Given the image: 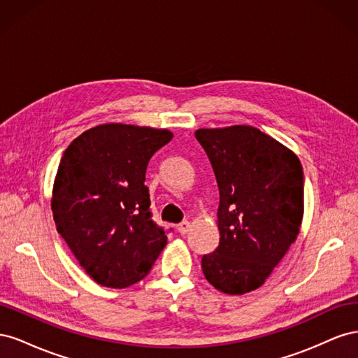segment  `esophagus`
Masks as SVG:
<instances>
[{"mask_svg": "<svg viewBox=\"0 0 358 358\" xmlns=\"http://www.w3.org/2000/svg\"><path fill=\"white\" fill-rule=\"evenodd\" d=\"M189 229H191V224H189L188 221H182L180 224H178V231H179L182 236H185V234L189 231Z\"/></svg>", "mask_w": 358, "mask_h": 358, "instance_id": "34e87169", "label": "esophagus"}]
</instances>
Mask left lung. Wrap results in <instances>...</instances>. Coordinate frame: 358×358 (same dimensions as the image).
I'll return each mask as SVG.
<instances>
[{
  "mask_svg": "<svg viewBox=\"0 0 358 358\" xmlns=\"http://www.w3.org/2000/svg\"><path fill=\"white\" fill-rule=\"evenodd\" d=\"M220 189V245L201 258L204 278L225 294L264 284L297 239L303 169L297 155L249 125L200 128Z\"/></svg>",
  "mask_w": 358,
  "mask_h": 358,
  "instance_id": "obj_1",
  "label": "left lung"
}]
</instances>
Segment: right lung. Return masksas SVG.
<instances>
[{
	"label": "right lung",
	"mask_w": 358,
	"mask_h": 358,
	"mask_svg": "<svg viewBox=\"0 0 358 358\" xmlns=\"http://www.w3.org/2000/svg\"><path fill=\"white\" fill-rule=\"evenodd\" d=\"M169 129L104 124L74 138L52 191L57 230L96 284L125 288L143 279L167 243L152 221L148 162Z\"/></svg>",
	"instance_id": "right-lung-1"
}]
</instances>
